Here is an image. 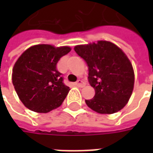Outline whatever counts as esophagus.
Returning <instances> with one entry per match:
<instances>
[{
    "label": "esophagus",
    "mask_w": 153,
    "mask_h": 153,
    "mask_svg": "<svg viewBox=\"0 0 153 153\" xmlns=\"http://www.w3.org/2000/svg\"><path fill=\"white\" fill-rule=\"evenodd\" d=\"M75 84H76L78 87H81V88H83V87L85 86V83L83 82V80H81V79L78 80L76 83H75Z\"/></svg>",
    "instance_id": "obj_1"
}]
</instances>
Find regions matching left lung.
Here are the masks:
<instances>
[{"mask_svg": "<svg viewBox=\"0 0 153 153\" xmlns=\"http://www.w3.org/2000/svg\"><path fill=\"white\" fill-rule=\"evenodd\" d=\"M74 51L88 66V82L95 96L85 100L100 114H113L128 103L134 84V73L123 51L111 42L79 45Z\"/></svg>", "mask_w": 153, "mask_h": 153, "instance_id": "left-lung-1", "label": "left lung"}]
</instances>
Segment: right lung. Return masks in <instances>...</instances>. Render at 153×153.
I'll return each instance as SVG.
<instances>
[{
	"label": "right lung",
	"mask_w": 153,
	"mask_h": 153,
	"mask_svg": "<svg viewBox=\"0 0 153 153\" xmlns=\"http://www.w3.org/2000/svg\"><path fill=\"white\" fill-rule=\"evenodd\" d=\"M70 47L39 44L29 47L15 62L12 83L19 99L35 112L47 113L62 104L70 91L57 62Z\"/></svg>",
	"instance_id": "1"
}]
</instances>
